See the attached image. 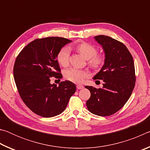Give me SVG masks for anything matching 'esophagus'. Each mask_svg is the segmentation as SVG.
Listing matches in <instances>:
<instances>
[{
  "mask_svg": "<svg viewBox=\"0 0 150 150\" xmlns=\"http://www.w3.org/2000/svg\"><path fill=\"white\" fill-rule=\"evenodd\" d=\"M83 85H77V89H81V88H83Z\"/></svg>",
  "mask_w": 150,
  "mask_h": 150,
  "instance_id": "esophagus-1",
  "label": "esophagus"
}]
</instances>
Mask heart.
Listing matches in <instances>:
<instances>
[{"label": "heart", "instance_id": "obj_1", "mask_svg": "<svg viewBox=\"0 0 150 150\" xmlns=\"http://www.w3.org/2000/svg\"><path fill=\"white\" fill-rule=\"evenodd\" d=\"M76 49L85 59H88V64L93 68L95 69L99 68L105 62V57L103 55H96L97 50L96 47L88 43L83 42L79 44L76 46ZM69 48L66 47L62 48L57 56L58 63L63 67H66L69 64ZM87 76L88 73L86 71L75 67H70L64 71V77L65 79L76 83H82Z\"/></svg>", "mask_w": 150, "mask_h": 150}]
</instances>
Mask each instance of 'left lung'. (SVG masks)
Wrapping results in <instances>:
<instances>
[{
	"mask_svg": "<svg viewBox=\"0 0 150 150\" xmlns=\"http://www.w3.org/2000/svg\"><path fill=\"white\" fill-rule=\"evenodd\" d=\"M105 53V62L93 79L103 80V88L85 86L91 92L88 110L94 115L106 116L118 112L130 97L135 86L132 56L122 43L107 35L94 37Z\"/></svg>",
	"mask_w": 150,
	"mask_h": 150,
	"instance_id": "left-lung-1",
	"label": "left lung"
}]
</instances>
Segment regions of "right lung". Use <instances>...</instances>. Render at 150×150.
Here are the masks:
<instances>
[{"mask_svg": "<svg viewBox=\"0 0 150 150\" xmlns=\"http://www.w3.org/2000/svg\"><path fill=\"white\" fill-rule=\"evenodd\" d=\"M71 40L59 37L36 39L28 44L16 57L14 78L20 97L30 110L42 117L62 113L76 86L69 81L59 86L51 84L50 77L62 75L57 56L59 50Z\"/></svg>", "mask_w": 150, "mask_h": 150, "instance_id": "obj_1", "label": "right lung"}]
</instances>
